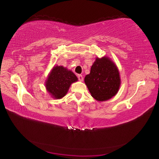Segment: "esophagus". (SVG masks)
Masks as SVG:
<instances>
[{
    "label": "esophagus",
    "mask_w": 159,
    "mask_h": 159,
    "mask_svg": "<svg viewBox=\"0 0 159 159\" xmlns=\"http://www.w3.org/2000/svg\"><path fill=\"white\" fill-rule=\"evenodd\" d=\"M77 77H78V79L80 81H83V76L81 75H78V76H77Z\"/></svg>",
    "instance_id": "obj_1"
}]
</instances>
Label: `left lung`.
I'll return each instance as SVG.
<instances>
[{"label": "left lung", "instance_id": "left-lung-1", "mask_svg": "<svg viewBox=\"0 0 159 159\" xmlns=\"http://www.w3.org/2000/svg\"><path fill=\"white\" fill-rule=\"evenodd\" d=\"M84 83L91 96L98 101H106L114 96L120 84L119 72L109 58H96Z\"/></svg>", "mask_w": 159, "mask_h": 159}]
</instances>
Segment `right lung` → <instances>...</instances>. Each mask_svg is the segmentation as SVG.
Listing matches in <instances>:
<instances>
[{
  "instance_id": "obj_1",
  "label": "right lung",
  "mask_w": 159,
  "mask_h": 159,
  "mask_svg": "<svg viewBox=\"0 0 159 159\" xmlns=\"http://www.w3.org/2000/svg\"><path fill=\"white\" fill-rule=\"evenodd\" d=\"M78 79L72 71L63 66H55L51 70L46 81V88L49 93L55 99L65 96L70 84Z\"/></svg>"
}]
</instances>
